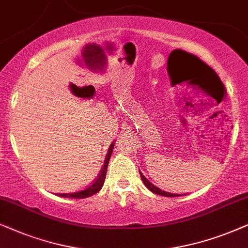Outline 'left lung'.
<instances>
[{
    "label": "left lung",
    "mask_w": 248,
    "mask_h": 248,
    "mask_svg": "<svg viewBox=\"0 0 248 248\" xmlns=\"http://www.w3.org/2000/svg\"><path fill=\"white\" fill-rule=\"evenodd\" d=\"M183 53V52H181ZM184 59H191L195 63H194V68L193 70L189 72V75H188V77L190 78V80L193 82H195L197 85H201V84H204L206 86H213V88L216 87V86H220L221 88H224V86L222 84V81L220 80L219 76L217 75V72L213 70L212 68L209 67L206 63H204L202 60H200L199 58L195 57V55L193 54H189V53H186L184 52ZM214 82L215 84H213V82ZM140 178L141 180H143V183L145 186H146L148 189L151 191H153L154 194H157V195H162V196H166V197H176V196H180L178 195V194H171V193H168V191H164L162 189H160V188H157L156 186H154L153 184L150 183L143 173L140 171Z\"/></svg>",
    "instance_id": "1"
}]
</instances>
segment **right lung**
<instances>
[{"instance_id":"right-lung-1","label":"right lung","mask_w":248,"mask_h":248,"mask_svg":"<svg viewBox=\"0 0 248 248\" xmlns=\"http://www.w3.org/2000/svg\"><path fill=\"white\" fill-rule=\"evenodd\" d=\"M113 146L114 143H112L108 147L107 157H105L104 163H103V168H102L100 174H98L96 179L90 186H87V188L82 190H78L75 191V193H65V194H58V196L61 197H69V199H86V197H90L94 194L98 193L101 190V188L103 187L104 180H105V176H107V170H108V161H110L111 154L113 152Z\"/></svg>"}]
</instances>
